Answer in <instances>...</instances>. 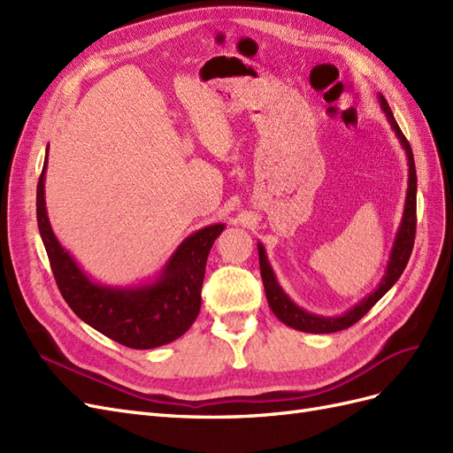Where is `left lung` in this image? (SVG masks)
<instances>
[{
  "mask_svg": "<svg viewBox=\"0 0 453 453\" xmlns=\"http://www.w3.org/2000/svg\"><path fill=\"white\" fill-rule=\"evenodd\" d=\"M378 102H380L381 111L388 117L391 130L395 132L396 138H399L404 153H406V160H408V188H406L404 210H403L401 225H399V228H396V234L393 240V248L389 253L386 273H383V278L380 280L376 289L370 295H366L363 300H359V303L353 308H349L342 315H334V318H325V315L311 313L304 308H300L298 304H295V300H291V296L283 291V287L280 285L276 273H273V268L266 257L265 245L258 242L257 248H258L260 276H263L268 306L281 323H285L287 326H293L295 331L313 333V334H328V333L344 331V328L351 326L353 323H357L363 315L391 289V287L396 283V280L401 278V273L404 272V268L408 265L410 253H412L414 238H416V193H418L414 155H412V149H410V143L404 138V134L401 132L399 125H396L391 107L388 105V100L383 98L381 94H378Z\"/></svg>",
  "mask_w": 453,
  "mask_h": 453,
  "instance_id": "obj_1",
  "label": "left lung"
}]
</instances>
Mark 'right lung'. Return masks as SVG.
Instances as JSON below:
<instances>
[{
	"label": "right lung",
	"mask_w": 453,
	"mask_h": 453,
	"mask_svg": "<svg viewBox=\"0 0 453 453\" xmlns=\"http://www.w3.org/2000/svg\"><path fill=\"white\" fill-rule=\"evenodd\" d=\"M49 147L37 183V225L54 280L70 308L96 331L132 349H153L185 334L202 304L205 260L223 223L187 236L155 280L135 285H105L92 280L52 232L45 203Z\"/></svg>",
	"instance_id": "right-lung-1"
}]
</instances>
